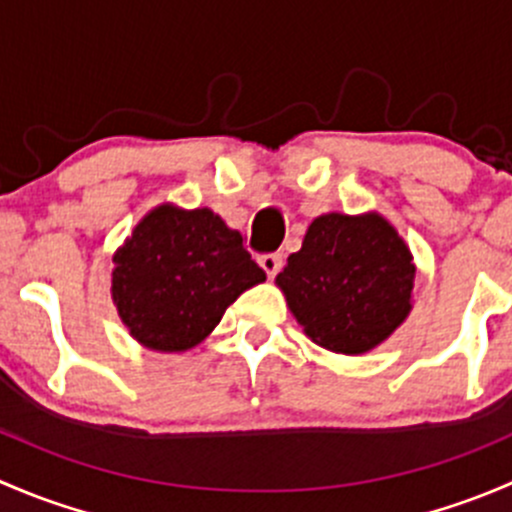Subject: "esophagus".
<instances>
[{
  "mask_svg": "<svg viewBox=\"0 0 512 512\" xmlns=\"http://www.w3.org/2000/svg\"><path fill=\"white\" fill-rule=\"evenodd\" d=\"M260 267L267 272V277L272 280V277H275L277 272L282 270V255H280V252H270V255H262L260 257Z\"/></svg>",
  "mask_w": 512,
  "mask_h": 512,
  "instance_id": "34e87169",
  "label": "esophagus"
}]
</instances>
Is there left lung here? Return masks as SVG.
Returning a JSON list of instances; mask_svg holds the SVG:
<instances>
[{
  "instance_id": "8db88e82",
  "label": "left lung",
  "mask_w": 512,
  "mask_h": 512,
  "mask_svg": "<svg viewBox=\"0 0 512 512\" xmlns=\"http://www.w3.org/2000/svg\"><path fill=\"white\" fill-rule=\"evenodd\" d=\"M414 257L379 213L319 215L277 275L294 319L319 347L364 354L411 312Z\"/></svg>"
}]
</instances>
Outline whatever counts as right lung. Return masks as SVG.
<instances>
[{
    "label": "right lung",
    "instance_id": "right-lung-1",
    "mask_svg": "<svg viewBox=\"0 0 512 512\" xmlns=\"http://www.w3.org/2000/svg\"><path fill=\"white\" fill-rule=\"evenodd\" d=\"M111 297L131 337L156 352H188L265 270L208 208L165 203L133 227L113 255Z\"/></svg>",
    "mask_w": 512,
    "mask_h": 512
}]
</instances>
